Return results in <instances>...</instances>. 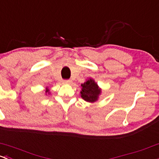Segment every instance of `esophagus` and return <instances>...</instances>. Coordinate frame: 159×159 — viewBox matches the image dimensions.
Here are the masks:
<instances>
[{
	"instance_id": "34e87169",
	"label": "esophagus",
	"mask_w": 159,
	"mask_h": 159,
	"mask_svg": "<svg viewBox=\"0 0 159 159\" xmlns=\"http://www.w3.org/2000/svg\"><path fill=\"white\" fill-rule=\"evenodd\" d=\"M71 82H72V81H71V79H67V80H64V81H63V83L66 84H71Z\"/></svg>"
}]
</instances>
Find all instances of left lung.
Instances as JSON below:
<instances>
[{"label": "left lung", "mask_w": 159, "mask_h": 159, "mask_svg": "<svg viewBox=\"0 0 159 159\" xmlns=\"http://www.w3.org/2000/svg\"><path fill=\"white\" fill-rule=\"evenodd\" d=\"M81 97L85 101L93 103L98 100L101 93V89L92 78L87 80L86 82L81 84Z\"/></svg>", "instance_id": "1"}]
</instances>
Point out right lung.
I'll return each mask as SVG.
<instances>
[{
	"instance_id": "add662e5",
	"label": "right lung",
	"mask_w": 159,
	"mask_h": 159,
	"mask_svg": "<svg viewBox=\"0 0 159 159\" xmlns=\"http://www.w3.org/2000/svg\"><path fill=\"white\" fill-rule=\"evenodd\" d=\"M49 90L48 89V88H46V93H49Z\"/></svg>"
}]
</instances>
